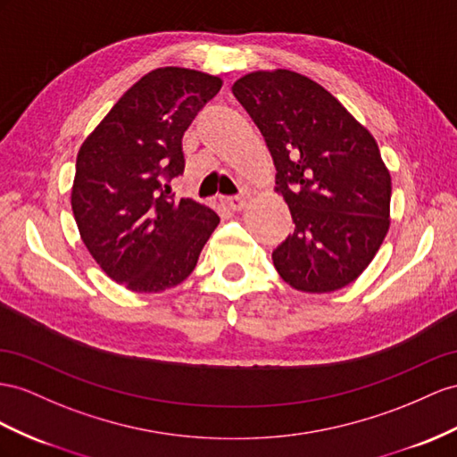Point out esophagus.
<instances>
[{
    "instance_id": "1",
    "label": "esophagus",
    "mask_w": 457,
    "mask_h": 457,
    "mask_svg": "<svg viewBox=\"0 0 457 457\" xmlns=\"http://www.w3.org/2000/svg\"><path fill=\"white\" fill-rule=\"evenodd\" d=\"M226 204H228V208L233 210V212H239V210H243L245 204H247V198H245V196H231V198H228Z\"/></svg>"
}]
</instances>
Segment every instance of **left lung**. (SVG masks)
Here are the masks:
<instances>
[{
	"label": "left lung",
	"mask_w": 457,
	"mask_h": 457,
	"mask_svg": "<svg viewBox=\"0 0 457 457\" xmlns=\"http://www.w3.org/2000/svg\"><path fill=\"white\" fill-rule=\"evenodd\" d=\"M231 92L261 129L295 224L272 253L278 274L307 294L345 287L390 228L392 179L377 140L328 90L289 69L245 75Z\"/></svg>",
	"instance_id": "1"
}]
</instances>
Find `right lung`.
I'll return each instance as SVG.
<instances>
[{
	"label": "right lung",
	"mask_w": 457,
	"mask_h": 457,
	"mask_svg": "<svg viewBox=\"0 0 457 457\" xmlns=\"http://www.w3.org/2000/svg\"><path fill=\"white\" fill-rule=\"evenodd\" d=\"M221 79L185 67L146 73L117 100L80 146L71 208L104 272L137 294H158L189 276L220 218L170 181L185 170L181 138Z\"/></svg>",
	"instance_id": "right-lung-1"
}]
</instances>
